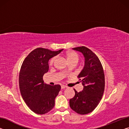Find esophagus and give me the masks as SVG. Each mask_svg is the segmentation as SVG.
Returning <instances> with one entry per match:
<instances>
[{
	"instance_id": "1",
	"label": "esophagus",
	"mask_w": 129,
	"mask_h": 129,
	"mask_svg": "<svg viewBox=\"0 0 129 129\" xmlns=\"http://www.w3.org/2000/svg\"><path fill=\"white\" fill-rule=\"evenodd\" d=\"M61 89H65V88H66L67 86H65V85H62L61 86Z\"/></svg>"
}]
</instances>
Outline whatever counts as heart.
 <instances>
[{"instance_id": "b5f03b06", "label": "heart", "mask_w": 129, "mask_h": 129, "mask_svg": "<svg viewBox=\"0 0 129 129\" xmlns=\"http://www.w3.org/2000/svg\"><path fill=\"white\" fill-rule=\"evenodd\" d=\"M65 56H66L68 61L69 64H77L78 62L79 61V60H80L79 56H78V54L77 53H76L75 52H73V51L67 52V53H65ZM56 58V57H54L52 58L51 59L49 60V64L51 65H53L54 61H55Z\"/></svg>"}]
</instances>
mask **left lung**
Segmentation results:
<instances>
[{"label": "left lung", "instance_id": "left-lung-1", "mask_svg": "<svg viewBox=\"0 0 129 129\" xmlns=\"http://www.w3.org/2000/svg\"><path fill=\"white\" fill-rule=\"evenodd\" d=\"M73 49L85 57L84 68L78 76L84 88L69 100L71 108L79 114H86L94 110L102 99L105 89V75L99 57L88 48L82 46Z\"/></svg>", "mask_w": 129, "mask_h": 129}]
</instances>
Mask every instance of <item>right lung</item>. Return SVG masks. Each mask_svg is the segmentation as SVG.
Returning <instances> with one entry per match:
<instances>
[{
	"label": "right lung",
	"instance_id": "right-lung-1",
	"mask_svg": "<svg viewBox=\"0 0 129 129\" xmlns=\"http://www.w3.org/2000/svg\"><path fill=\"white\" fill-rule=\"evenodd\" d=\"M62 50L52 51L38 48L28 54L21 65L19 78L21 95L27 105L36 114H44L54 106L61 86L45 84L43 76L49 70L50 58Z\"/></svg>",
	"mask_w": 129,
	"mask_h": 129
}]
</instances>
